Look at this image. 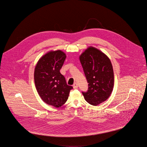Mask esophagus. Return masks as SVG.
Listing matches in <instances>:
<instances>
[{
    "mask_svg": "<svg viewBox=\"0 0 147 147\" xmlns=\"http://www.w3.org/2000/svg\"><path fill=\"white\" fill-rule=\"evenodd\" d=\"M73 88L76 89H77V88H78V85L77 83H74V84H73Z\"/></svg>",
    "mask_w": 147,
    "mask_h": 147,
    "instance_id": "obj_1",
    "label": "esophagus"
}]
</instances>
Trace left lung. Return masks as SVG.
I'll return each instance as SVG.
<instances>
[{
	"label": "left lung",
	"mask_w": 147,
	"mask_h": 147,
	"mask_svg": "<svg viewBox=\"0 0 147 147\" xmlns=\"http://www.w3.org/2000/svg\"><path fill=\"white\" fill-rule=\"evenodd\" d=\"M88 84V90L82 92L85 100L97 106L110 96L113 88L114 75L108 57L94 47L86 49L79 57Z\"/></svg>",
	"instance_id": "obj_1"
}]
</instances>
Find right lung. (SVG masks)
Here are the masks:
<instances>
[{"instance_id": "add662e5", "label": "right lung", "mask_w": 147, "mask_h": 147, "mask_svg": "<svg viewBox=\"0 0 147 147\" xmlns=\"http://www.w3.org/2000/svg\"><path fill=\"white\" fill-rule=\"evenodd\" d=\"M65 58V54L60 50L51 51L42 56L35 67L37 91L45 102L55 107L65 103L73 89L60 73Z\"/></svg>"}]
</instances>
